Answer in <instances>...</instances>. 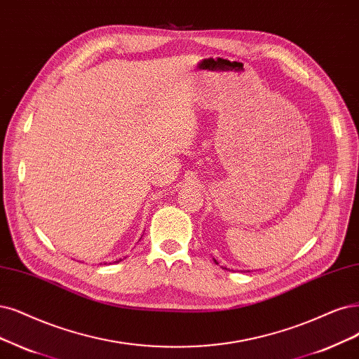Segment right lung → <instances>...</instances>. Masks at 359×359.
Wrapping results in <instances>:
<instances>
[{
  "instance_id": "add662e5",
  "label": "right lung",
  "mask_w": 359,
  "mask_h": 359,
  "mask_svg": "<svg viewBox=\"0 0 359 359\" xmlns=\"http://www.w3.org/2000/svg\"><path fill=\"white\" fill-rule=\"evenodd\" d=\"M118 262H121V259H119V260H116V263H118Z\"/></svg>"
}]
</instances>
